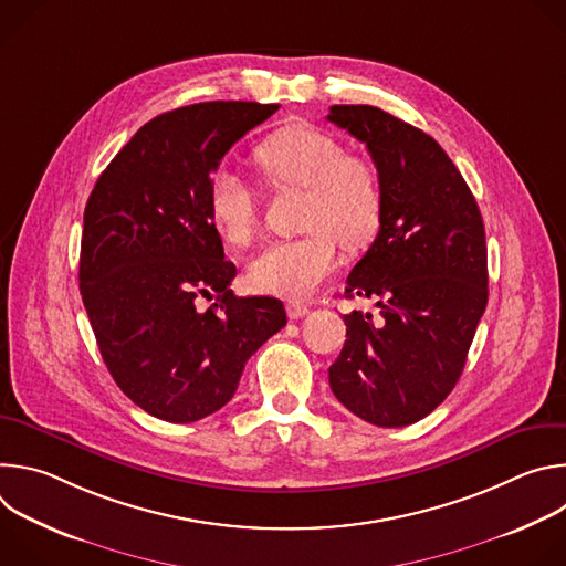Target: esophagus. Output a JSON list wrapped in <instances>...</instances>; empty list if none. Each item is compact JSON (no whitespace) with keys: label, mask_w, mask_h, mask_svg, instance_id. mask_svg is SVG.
Masks as SVG:
<instances>
[{"label":"esophagus","mask_w":566,"mask_h":566,"mask_svg":"<svg viewBox=\"0 0 566 566\" xmlns=\"http://www.w3.org/2000/svg\"><path fill=\"white\" fill-rule=\"evenodd\" d=\"M286 311H289V317H291V319H300V317H304V315L308 313V306L302 304V302H289V304H286Z\"/></svg>","instance_id":"esophagus-1"}]
</instances>
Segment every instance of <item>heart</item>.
<instances>
[{"mask_svg": "<svg viewBox=\"0 0 566 566\" xmlns=\"http://www.w3.org/2000/svg\"><path fill=\"white\" fill-rule=\"evenodd\" d=\"M255 158L277 186L308 188L304 234L269 244L251 264L249 282L262 293L302 297L327 280L340 244L358 251L376 237L382 219V184L365 156L347 154L334 134L313 125H286L266 136ZM208 212L219 234L247 247L260 226L255 188L223 164L208 181Z\"/></svg>", "mask_w": 566, "mask_h": 566, "instance_id": "1", "label": "heart"}]
</instances>
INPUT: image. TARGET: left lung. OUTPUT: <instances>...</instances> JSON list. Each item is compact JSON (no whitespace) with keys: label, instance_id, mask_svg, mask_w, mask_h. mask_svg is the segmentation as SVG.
<instances>
[{"label":"left lung","instance_id":"obj_1","mask_svg":"<svg viewBox=\"0 0 566 566\" xmlns=\"http://www.w3.org/2000/svg\"><path fill=\"white\" fill-rule=\"evenodd\" d=\"M327 120L367 145L382 184L378 234L347 277L352 311L329 367L343 406L378 428L428 417L454 389L489 302V253L479 206L441 145L371 105H334Z\"/></svg>","mask_w":566,"mask_h":566}]
</instances>
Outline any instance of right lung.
<instances>
[{
	"label": "right lung",
	"instance_id": "right-lung-1",
	"mask_svg": "<svg viewBox=\"0 0 566 566\" xmlns=\"http://www.w3.org/2000/svg\"><path fill=\"white\" fill-rule=\"evenodd\" d=\"M280 105L214 101L145 123L98 177L80 244V293L127 398L168 423L221 410L247 360L286 325L277 297H237L208 212L223 154ZM201 296L216 302L203 310Z\"/></svg>",
	"mask_w": 566,
	"mask_h": 566
}]
</instances>
